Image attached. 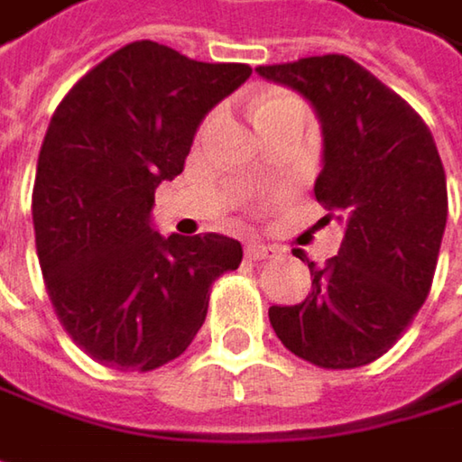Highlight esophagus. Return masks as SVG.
<instances>
[{
    "mask_svg": "<svg viewBox=\"0 0 462 462\" xmlns=\"http://www.w3.org/2000/svg\"><path fill=\"white\" fill-rule=\"evenodd\" d=\"M280 251L274 248V245H270V243H248L245 245V256L248 259H274Z\"/></svg>",
    "mask_w": 462,
    "mask_h": 462,
    "instance_id": "esophagus-1",
    "label": "esophagus"
}]
</instances>
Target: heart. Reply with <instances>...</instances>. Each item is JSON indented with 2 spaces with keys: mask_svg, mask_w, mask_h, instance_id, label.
I'll return each mask as SVG.
<instances>
[{
  "mask_svg": "<svg viewBox=\"0 0 462 462\" xmlns=\"http://www.w3.org/2000/svg\"><path fill=\"white\" fill-rule=\"evenodd\" d=\"M291 113H299V116H307V107L299 97L288 95V92H280V89H273V92H264L256 97L254 103V121L256 126H264L280 116H291Z\"/></svg>",
  "mask_w": 462,
  "mask_h": 462,
  "instance_id": "heart-1",
  "label": "heart"
}]
</instances>
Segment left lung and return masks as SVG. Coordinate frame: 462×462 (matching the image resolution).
Returning <instances> with one entry per match:
<instances>
[{
	"label": "left lung",
	"instance_id": "1",
	"mask_svg": "<svg viewBox=\"0 0 462 462\" xmlns=\"http://www.w3.org/2000/svg\"><path fill=\"white\" fill-rule=\"evenodd\" d=\"M259 76L304 95L322 121L315 182L325 222L344 225L338 256L307 259L312 291L270 307L282 346L325 370L383 356L423 307L447 225V180L426 121L346 55L259 65Z\"/></svg>",
	"mask_w": 462,
	"mask_h": 462
}]
</instances>
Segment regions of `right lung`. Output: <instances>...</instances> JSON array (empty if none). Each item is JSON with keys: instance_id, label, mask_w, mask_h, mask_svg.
<instances>
[{"instance_id": "right-lung-1", "label": "right lung", "mask_w": 462, "mask_h": 462, "mask_svg": "<svg viewBox=\"0 0 462 462\" xmlns=\"http://www.w3.org/2000/svg\"><path fill=\"white\" fill-rule=\"evenodd\" d=\"M251 68L200 63L132 42L87 70L55 107L31 195L36 254L73 344L113 370L147 373L200 330L217 277L243 245L206 232L161 237L155 188L185 169L203 116Z\"/></svg>"}]
</instances>
